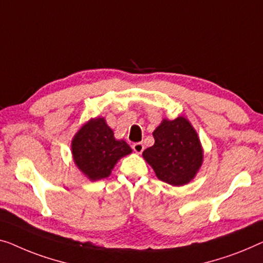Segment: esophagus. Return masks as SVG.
<instances>
[{"instance_id": "34e87169", "label": "esophagus", "mask_w": 263, "mask_h": 263, "mask_svg": "<svg viewBox=\"0 0 263 263\" xmlns=\"http://www.w3.org/2000/svg\"><path fill=\"white\" fill-rule=\"evenodd\" d=\"M132 148L133 151L136 152V154H142V152L144 151V144L143 143H135L132 145Z\"/></svg>"}]
</instances>
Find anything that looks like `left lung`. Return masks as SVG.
I'll list each match as a JSON object with an SVG mask.
<instances>
[{
  "mask_svg": "<svg viewBox=\"0 0 263 263\" xmlns=\"http://www.w3.org/2000/svg\"><path fill=\"white\" fill-rule=\"evenodd\" d=\"M154 138L155 144L144 150L143 157L158 179L174 186L194 179L203 163V148L190 121L184 117L163 119Z\"/></svg>",
  "mask_w": 263,
  "mask_h": 263,
  "instance_id": "left-lung-1",
  "label": "left lung"
}]
</instances>
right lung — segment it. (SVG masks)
Instances as JSON below:
<instances>
[{
	"label": "right lung",
	"mask_w": 263,
	"mask_h": 263,
	"mask_svg": "<svg viewBox=\"0 0 263 263\" xmlns=\"http://www.w3.org/2000/svg\"><path fill=\"white\" fill-rule=\"evenodd\" d=\"M131 152L125 140L115 138L104 118L88 120L72 140L74 163L91 181L108 177L117 162Z\"/></svg>",
	"instance_id": "add662e5"
}]
</instances>
